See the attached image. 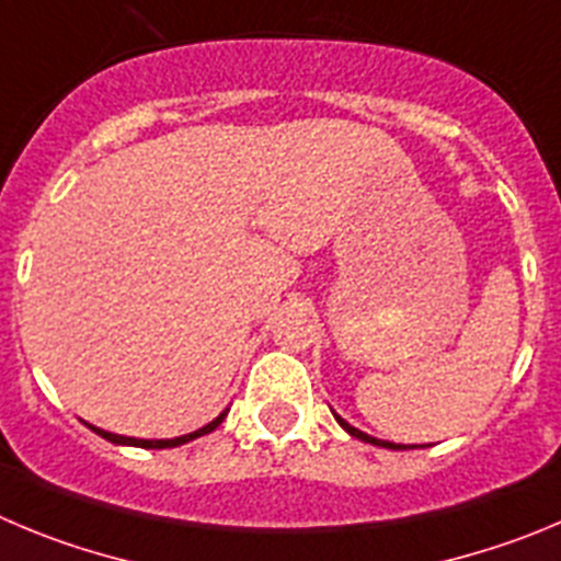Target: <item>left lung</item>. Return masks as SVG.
I'll list each match as a JSON object with an SVG mask.
<instances>
[{
    "label": "left lung",
    "mask_w": 561,
    "mask_h": 561,
    "mask_svg": "<svg viewBox=\"0 0 561 561\" xmlns=\"http://www.w3.org/2000/svg\"><path fill=\"white\" fill-rule=\"evenodd\" d=\"M334 421H337L340 426L345 428V432L352 434V437L363 439V443H370V446H379V448H392V451H401V448H407V446H396V443H385V439H376V437H370V434H365V432H359V428H354L352 423H345L343 417H340V415H334ZM410 448H415V446H410Z\"/></svg>",
    "instance_id": "left-lung-1"
}]
</instances>
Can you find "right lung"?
Segmentation results:
<instances>
[{
    "label": "right lung",
    "mask_w": 561,
    "mask_h": 561,
    "mask_svg": "<svg viewBox=\"0 0 561 561\" xmlns=\"http://www.w3.org/2000/svg\"><path fill=\"white\" fill-rule=\"evenodd\" d=\"M224 417H227V410H224L221 415L216 417V421H209L207 426L196 428V432H191V434H182V437H174V439H135V437H124V434L104 432V428H96V426H91V428H93V432L99 434V437H104V439H110V443H115V446H135V448H176V446H182V443H191V439H196V437H202V434H209V432H213V428H218V426H221Z\"/></svg>",
    "instance_id": "add662e5"
}]
</instances>
